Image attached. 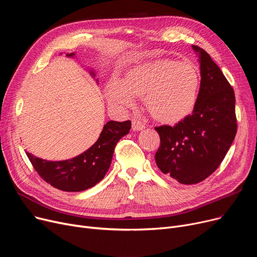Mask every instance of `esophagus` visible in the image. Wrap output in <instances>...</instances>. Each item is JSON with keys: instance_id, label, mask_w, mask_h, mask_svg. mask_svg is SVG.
Here are the masks:
<instances>
[{"instance_id": "34e87169", "label": "esophagus", "mask_w": 257, "mask_h": 257, "mask_svg": "<svg viewBox=\"0 0 257 257\" xmlns=\"http://www.w3.org/2000/svg\"><path fill=\"white\" fill-rule=\"evenodd\" d=\"M145 127H146L145 124L140 119H132V129L134 131H141V130L145 129Z\"/></svg>"}]
</instances>
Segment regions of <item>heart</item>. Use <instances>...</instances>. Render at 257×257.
<instances>
[{"mask_svg":"<svg viewBox=\"0 0 257 257\" xmlns=\"http://www.w3.org/2000/svg\"><path fill=\"white\" fill-rule=\"evenodd\" d=\"M200 84V71L194 63L157 59L132 67L124 80L112 77L106 85V97L119 109L134 106L137 97H143L154 118L174 124L193 111Z\"/></svg>","mask_w":257,"mask_h":257,"instance_id":"b5f03b06","label":"heart"}]
</instances>
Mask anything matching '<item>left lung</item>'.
I'll return each mask as SVG.
<instances>
[{
    "label": "left lung",
    "instance_id": "8db88e82",
    "mask_svg": "<svg viewBox=\"0 0 257 257\" xmlns=\"http://www.w3.org/2000/svg\"><path fill=\"white\" fill-rule=\"evenodd\" d=\"M200 63L201 84L193 113L175 126L155 127L159 170L182 184H195L219 168L236 134L235 97L209 54L192 46Z\"/></svg>",
    "mask_w": 257,
    "mask_h": 257
}]
</instances>
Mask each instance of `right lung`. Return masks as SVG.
Instances as JSON below:
<instances>
[{"instance_id": "right-lung-1", "label": "right lung", "mask_w": 257, "mask_h": 257, "mask_svg": "<svg viewBox=\"0 0 257 257\" xmlns=\"http://www.w3.org/2000/svg\"><path fill=\"white\" fill-rule=\"evenodd\" d=\"M66 57H75L67 53ZM96 78L93 70H89ZM97 83L99 80L96 79ZM131 121L109 120L104 125L98 141L80 155L60 161L38 158L26 152L35 171L46 182L64 192H82L99 183L111 165L112 155L117 142L129 133Z\"/></svg>"}]
</instances>
